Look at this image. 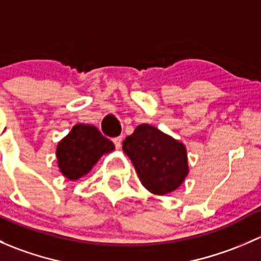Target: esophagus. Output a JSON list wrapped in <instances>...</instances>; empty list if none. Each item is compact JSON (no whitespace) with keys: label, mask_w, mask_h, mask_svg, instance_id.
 <instances>
[{"label":"esophagus","mask_w":261,"mask_h":261,"mask_svg":"<svg viewBox=\"0 0 261 261\" xmlns=\"http://www.w3.org/2000/svg\"><path fill=\"white\" fill-rule=\"evenodd\" d=\"M114 144L116 146V149H120L121 144H122V136H118V138L114 139Z\"/></svg>","instance_id":"34e87169"}]
</instances>
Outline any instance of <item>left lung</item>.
<instances>
[{"instance_id":"8db88e82","label":"left lung","mask_w":261,"mask_h":261,"mask_svg":"<svg viewBox=\"0 0 261 261\" xmlns=\"http://www.w3.org/2000/svg\"><path fill=\"white\" fill-rule=\"evenodd\" d=\"M122 150L133 163L141 184L156 196L172 193L189 173L184 144L147 123L125 139Z\"/></svg>"}]
</instances>
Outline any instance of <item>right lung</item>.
Returning <instances> with one entry per match:
<instances>
[{
    "instance_id": "1",
    "label": "right lung",
    "mask_w": 261,
    "mask_h": 261,
    "mask_svg": "<svg viewBox=\"0 0 261 261\" xmlns=\"http://www.w3.org/2000/svg\"><path fill=\"white\" fill-rule=\"evenodd\" d=\"M114 150L112 141L105 138L97 127L77 123L58 143L55 154L60 173L69 180H78L91 172L102 155Z\"/></svg>"
}]
</instances>
